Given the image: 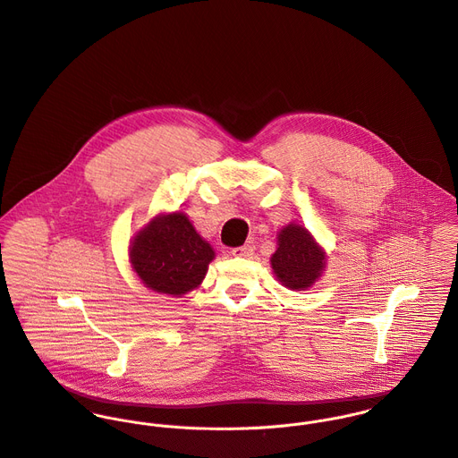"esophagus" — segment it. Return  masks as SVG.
Returning <instances> with one entry per match:
<instances>
[{"label":"esophagus","mask_w":458,"mask_h":458,"mask_svg":"<svg viewBox=\"0 0 458 458\" xmlns=\"http://www.w3.org/2000/svg\"><path fill=\"white\" fill-rule=\"evenodd\" d=\"M253 251H255V246H251V244H244V246H239V248H233L232 250V255L233 257H251L253 255Z\"/></svg>","instance_id":"obj_1"}]
</instances>
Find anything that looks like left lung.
<instances>
[{"label":"left lung","instance_id":"1","mask_svg":"<svg viewBox=\"0 0 458 458\" xmlns=\"http://www.w3.org/2000/svg\"><path fill=\"white\" fill-rule=\"evenodd\" d=\"M271 266L285 287L303 291L321 276L325 251L303 226L289 225L278 235V250L271 257Z\"/></svg>","mask_w":458,"mask_h":458}]
</instances>
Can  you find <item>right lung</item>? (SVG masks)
I'll list each match as a JSON object with an SVG mask.
<instances>
[{"label":"right lung","mask_w":458,"mask_h":458,"mask_svg":"<svg viewBox=\"0 0 458 458\" xmlns=\"http://www.w3.org/2000/svg\"><path fill=\"white\" fill-rule=\"evenodd\" d=\"M214 250L182 212L155 217L130 244V262L146 287L182 296L201 284Z\"/></svg>","instance_id":"obj_1"}]
</instances>
